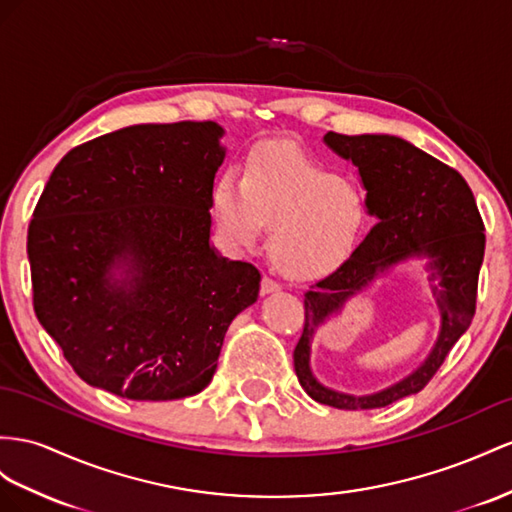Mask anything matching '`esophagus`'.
<instances>
[{"label":"esophagus","instance_id":"34e87169","mask_svg":"<svg viewBox=\"0 0 512 512\" xmlns=\"http://www.w3.org/2000/svg\"><path fill=\"white\" fill-rule=\"evenodd\" d=\"M279 290H281V285L277 281H272L270 277L261 279V296H268V294H274V292H279Z\"/></svg>","mask_w":512,"mask_h":512}]
</instances>
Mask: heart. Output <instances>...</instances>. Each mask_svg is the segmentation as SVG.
<instances>
[{
	"label": "heart",
	"instance_id": "1",
	"mask_svg": "<svg viewBox=\"0 0 512 512\" xmlns=\"http://www.w3.org/2000/svg\"><path fill=\"white\" fill-rule=\"evenodd\" d=\"M218 227L235 246H253L268 227V255L285 277L318 279L355 251L365 199L292 142H270L251 155L244 177L222 175L212 194Z\"/></svg>",
	"mask_w": 512,
	"mask_h": 512
}]
</instances>
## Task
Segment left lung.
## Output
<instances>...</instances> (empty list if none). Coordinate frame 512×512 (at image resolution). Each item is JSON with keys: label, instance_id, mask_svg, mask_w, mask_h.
<instances>
[{"label": "left lung", "instance_id": "1", "mask_svg": "<svg viewBox=\"0 0 512 512\" xmlns=\"http://www.w3.org/2000/svg\"><path fill=\"white\" fill-rule=\"evenodd\" d=\"M324 144L359 170L365 209L376 225L346 264L305 294V329L294 348V370L307 396L335 409H381L422 391L471 324L484 257V225L467 181L415 144L389 134L344 136L329 131ZM425 261L440 316L427 359L398 384L374 394H346L320 384L310 368L317 331L398 263Z\"/></svg>", "mask_w": 512, "mask_h": 512}]
</instances>
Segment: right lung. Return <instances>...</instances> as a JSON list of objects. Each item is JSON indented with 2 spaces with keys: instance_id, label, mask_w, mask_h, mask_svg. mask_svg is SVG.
Returning a JSON list of instances; mask_svg holds the SVG:
<instances>
[{
  "instance_id": "right-lung-1",
  "label": "right lung",
  "mask_w": 512,
  "mask_h": 512,
  "mask_svg": "<svg viewBox=\"0 0 512 512\" xmlns=\"http://www.w3.org/2000/svg\"><path fill=\"white\" fill-rule=\"evenodd\" d=\"M214 121L131 125L62 157L28 231L34 311L77 376L129 400L203 391L261 274L212 246Z\"/></svg>"
}]
</instances>
